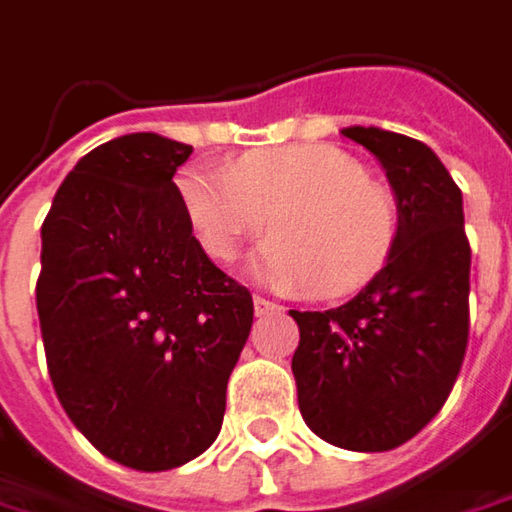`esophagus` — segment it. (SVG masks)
Instances as JSON below:
<instances>
[{
  "label": "esophagus",
  "mask_w": 512,
  "mask_h": 512,
  "mask_svg": "<svg viewBox=\"0 0 512 512\" xmlns=\"http://www.w3.org/2000/svg\"><path fill=\"white\" fill-rule=\"evenodd\" d=\"M255 315L257 318H263V315H272V312H278L280 306L275 303V300H269V298H260V295H255Z\"/></svg>",
  "instance_id": "obj_1"
}]
</instances>
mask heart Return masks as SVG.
<instances>
[{
	"label": "heart",
	"mask_w": 512,
	"mask_h": 512,
	"mask_svg": "<svg viewBox=\"0 0 512 512\" xmlns=\"http://www.w3.org/2000/svg\"><path fill=\"white\" fill-rule=\"evenodd\" d=\"M180 197L200 246L229 263L269 229L278 234L257 255L255 275L278 289L341 298L375 278L398 243L401 214L384 186L335 145L260 148L229 174L191 168Z\"/></svg>",
	"instance_id": "obj_1"
}]
</instances>
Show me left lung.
Wrapping results in <instances>:
<instances>
[{"instance_id": "1", "label": "left lung", "mask_w": 512, "mask_h": 512, "mask_svg": "<svg viewBox=\"0 0 512 512\" xmlns=\"http://www.w3.org/2000/svg\"><path fill=\"white\" fill-rule=\"evenodd\" d=\"M387 171L401 229L387 266L338 309L298 312V407L323 441L384 453L421 433L456 384L470 335L461 189L430 145L352 125Z\"/></svg>"}]
</instances>
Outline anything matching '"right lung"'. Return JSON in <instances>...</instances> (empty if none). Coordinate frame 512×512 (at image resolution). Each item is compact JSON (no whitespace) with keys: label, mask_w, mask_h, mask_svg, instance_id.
Instances as JSON below:
<instances>
[{"label":"right lung","mask_w":512,"mask_h":512,"mask_svg":"<svg viewBox=\"0 0 512 512\" xmlns=\"http://www.w3.org/2000/svg\"><path fill=\"white\" fill-rule=\"evenodd\" d=\"M191 145H97L42 223L36 312L62 410L102 456L171 470L212 447L255 306L191 234L177 168Z\"/></svg>","instance_id":"add662e5"}]
</instances>
